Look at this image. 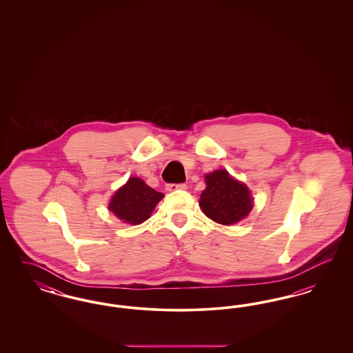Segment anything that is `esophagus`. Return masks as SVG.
I'll list each match as a JSON object with an SVG mask.
<instances>
[{
    "label": "esophagus",
    "instance_id": "esophagus-1",
    "mask_svg": "<svg viewBox=\"0 0 353 353\" xmlns=\"http://www.w3.org/2000/svg\"><path fill=\"white\" fill-rule=\"evenodd\" d=\"M165 189L168 192H174V190H185L186 189V184H167Z\"/></svg>",
    "mask_w": 353,
    "mask_h": 353
}]
</instances>
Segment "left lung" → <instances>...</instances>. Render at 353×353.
<instances>
[{"mask_svg": "<svg viewBox=\"0 0 353 353\" xmlns=\"http://www.w3.org/2000/svg\"><path fill=\"white\" fill-rule=\"evenodd\" d=\"M205 183L199 202L206 217L221 225H233L248 217L252 199L246 185L234 180L225 169L206 174Z\"/></svg>", "mask_w": 353, "mask_h": 353, "instance_id": "1", "label": "left lung"}]
</instances>
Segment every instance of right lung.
Here are the masks:
<instances>
[{
    "instance_id": "obj_1",
    "label": "right lung",
    "mask_w": 353,
    "mask_h": 353,
    "mask_svg": "<svg viewBox=\"0 0 353 353\" xmlns=\"http://www.w3.org/2000/svg\"><path fill=\"white\" fill-rule=\"evenodd\" d=\"M164 197L139 177H131L112 196L108 209L125 223L139 225L151 217L159 201Z\"/></svg>"
}]
</instances>
